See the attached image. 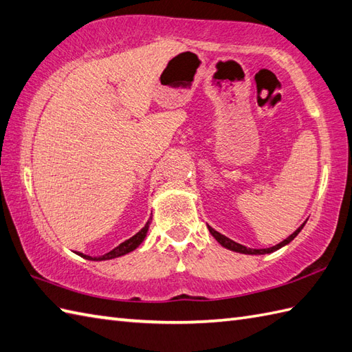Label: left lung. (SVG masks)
<instances>
[{"label":"left lung","instance_id":"left-lung-1","mask_svg":"<svg viewBox=\"0 0 352 352\" xmlns=\"http://www.w3.org/2000/svg\"><path fill=\"white\" fill-rule=\"evenodd\" d=\"M304 224H306V223H304ZM304 224H301L300 228L296 229L291 236H287L285 241L280 242V244H277V245H274V247H270V248H261V250H257V248H247L245 245H241V244H238V242L229 239L228 236L221 235V233H218L217 230H214L212 228H210V226H208V229H209V232H210V235H212L218 242H220V244H221L223 247L232 250V252H238V253H244V254H267V253L276 252V250L282 248V247H285L286 244H289V242H291V241L301 232V229L304 228Z\"/></svg>","mask_w":352,"mask_h":352}]
</instances>
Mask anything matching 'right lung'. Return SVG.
Returning a JSON list of instances; mask_svg holds the SVG:
<instances>
[{"mask_svg":"<svg viewBox=\"0 0 352 352\" xmlns=\"http://www.w3.org/2000/svg\"><path fill=\"white\" fill-rule=\"evenodd\" d=\"M147 229H149V221H147L144 228L140 230L138 233H135L134 236L126 239L124 242H122L120 245H117L114 250H111V252H108V253L99 256V257H91V256H87V254H82V253H80V254H81V257H84V259H89V261H108V259H114V257H119V256H123V254L132 252V250H135L140 244H142V242L146 238Z\"/></svg>","mask_w":352,"mask_h":352,"instance_id":"obj_1","label":"right lung"}]
</instances>
